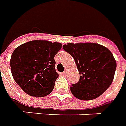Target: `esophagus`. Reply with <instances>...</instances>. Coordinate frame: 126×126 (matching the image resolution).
<instances>
[{"instance_id": "34e87169", "label": "esophagus", "mask_w": 126, "mask_h": 126, "mask_svg": "<svg viewBox=\"0 0 126 126\" xmlns=\"http://www.w3.org/2000/svg\"><path fill=\"white\" fill-rule=\"evenodd\" d=\"M62 74H63V76H65V75L67 74V71H65V70L64 72H62Z\"/></svg>"}]
</instances>
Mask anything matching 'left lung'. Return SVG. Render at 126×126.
<instances>
[{"instance_id": "left-lung-1", "label": "left lung", "mask_w": 126, "mask_h": 126, "mask_svg": "<svg viewBox=\"0 0 126 126\" xmlns=\"http://www.w3.org/2000/svg\"><path fill=\"white\" fill-rule=\"evenodd\" d=\"M63 48L74 58L80 74L79 82L70 87L72 94L84 101L101 95L112 83L117 67L111 52L93 43H70Z\"/></svg>"}]
</instances>
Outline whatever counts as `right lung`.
<instances>
[{
    "label": "right lung",
    "instance_id": "right-lung-1",
    "mask_svg": "<svg viewBox=\"0 0 126 126\" xmlns=\"http://www.w3.org/2000/svg\"><path fill=\"white\" fill-rule=\"evenodd\" d=\"M61 46V43L35 40L13 52L10 60L13 78L27 94L43 97L52 92L59 77L54 58Z\"/></svg>",
    "mask_w": 126,
    "mask_h": 126
}]
</instances>
